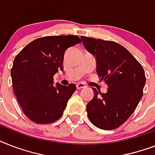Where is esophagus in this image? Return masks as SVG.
<instances>
[{
    "mask_svg": "<svg viewBox=\"0 0 155 155\" xmlns=\"http://www.w3.org/2000/svg\"><path fill=\"white\" fill-rule=\"evenodd\" d=\"M85 87H86V86L83 83H77L76 84V88L77 89H82V88H85Z\"/></svg>",
    "mask_w": 155,
    "mask_h": 155,
    "instance_id": "esophagus-1",
    "label": "esophagus"
}]
</instances>
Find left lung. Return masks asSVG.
<instances>
[{
  "instance_id": "obj_1",
  "label": "left lung",
  "mask_w": 155,
  "mask_h": 155,
  "mask_svg": "<svg viewBox=\"0 0 155 155\" xmlns=\"http://www.w3.org/2000/svg\"><path fill=\"white\" fill-rule=\"evenodd\" d=\"M81 40L96 57L100 80L108 85L105 93L92 88L94 97L87 104V117L100 129H117L132 115L142 99L145 71L130 52L117 42L85 36Z\"/></svg>"
}]
</instances>
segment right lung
Listing matches in <instances>:
<instances>
[{"instance_id":"right-lung-1","label":"right lung","mask_w":155,"mask_h":155,"mask_svg":"<svg viewBox=\"0 0 155 155\" xmlns=\"http://www.w3.org/2000/svg\"><path fill=\"white\" fill-rule=\"evenodd\" d=\"M81 40L75 35L47 36L23 48L13 60L11 77L13 91L25 115L37 124L54 122L63 114L75 85L53 84L63 71L66 51Z\"/></svg>"}]
</instances>
